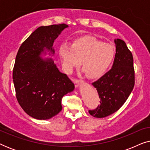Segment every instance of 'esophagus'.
I'll return each mask as SVG.
<instances>
[{
	"label": "esophagus",
	"mask_w": 150,
	"mask_h": 150,
	"mask_svg": "<svg viewBox=\"0 0 150 150\" xmlns=\"http://www.w3.org/2000/svg\"><path fill=\"white\" fill-rule=\"evenodd\" d=\"M83 83V81H80V80H75L74 81V85L76 86V87H79L81 84Z\"/></svg>",
	"instance_id": "esophagus-1"
}]
</instances>
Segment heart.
I'll list each match as a JSON object with an SVG mask.
<instances>
[{
    "label": "heart",
    "instance_id": "heart-1",
    "mask_svg": "<svg viewBox=\"0 0 150 150\" xmlns=\"http://www.w3.org/2000/svg\"><path fill=\"white\" fill-rule=\"evenodd\" d=\"M115 54L112 45L89 35L76 39L71 46L64 44L59 48V56L67 72L79 66L82 61L84 72L91 79L105 74L113 63Z\"/></svg>",
    "mask_w": 150,
    "mask_h": 150
}]
</instances>
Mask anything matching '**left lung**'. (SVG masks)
<instances>
[{"instance_id": "1", "label": "left lung", "mask_w": 150, "mask_h": 150, "mask_svg": "<svg viewBox=\"0 0 150 150\" xmlns=\"http://www.w3.org/2000/svg\"><path fill=\"white\" fill-rule=\"evenodd\" d=\"M114 43L116 54L112 68L92 83L100 98V104L98 108L89 111L94 117H105L118 110L134 88V71L132 53L123 40L115 39Z\"/></svg>"}]
</instances>
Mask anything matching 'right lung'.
I'll list each match as a JSON object with an SVG mask.
<instances>
[{
  "label": "right lung",
  "mask_w": 150,
  "mask_h": 150,
  "mask_svg": "<svg viewBox=\"0 0 150 150\" xmlns=\"http://www.w3.org/2000/svg\"><path fill=\"white\" fill-rule=\"evenodd\" d=\"M67 24L42 26L22 43L16 57L13 81L16 98L22 109L33 118L46 120L62 110L63 96L74 84L61 72L50 57L53 44ZM48 54L50 57L44 58Z\"/></svg>",
  "instance_id": "1"
}]
</instances>
